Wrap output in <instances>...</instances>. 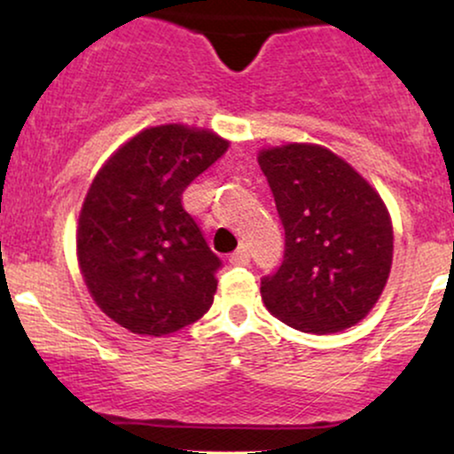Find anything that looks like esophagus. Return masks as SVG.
<instances>
[{
    "instance_id": "obj_1",
    "label": "esophagus",
    "mask_w": 454,
    "mask_h": 454,
    "mask_svg": "<svg viewBox=\"0 0 454 454\" xmlns=\"http://www.w3.org/2000/svg\"><path fill=\"white\" fill-rule=\"evenodd\" d=\"M231 264H234V267H245V264H249V252L245 247H239L237 252L231 254Z\"/></svg>"
}]
</instances>
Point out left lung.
Returning <instances> with one entry per match:
<instances>
[{
  "label": "left lung",
  "instance_id": "8db88e82",
  "mask_svg": "<svg viewBox=\"0 0 454 454\" xmlns=\"http://www.w3.org/2000/svg\"><path fill=\"white\" fill-rule=\"evenodd\" d=\"M286 232L284 262L260 281L264 305L303 333H337L378 303L393 264L384 200L331 149L288 143L258 153Z\"/></svg>",
  "mask_w": 454,
  "mask_h": 454
}]
</instances>
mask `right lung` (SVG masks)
I'll return each mask as SVG.
<instances>
[{
    "label": "right lung",
    "mask_w": 454,
    "mask_h": 454,
    "mask_svg": "<svg viewBox=\"0 0 454 454\" xmlns=\"http://www.w3.org/2000/svg\"><path fill=\"white\" fill-rule=\"evenodd\" d=\"M228 145L211 129L166 123L123 143L93 176L78 267L96 305L128 331L170 335L209 311L222 262L181 194Z\"/></svg>",
    "instance_id": "1"
}]
</instances>
